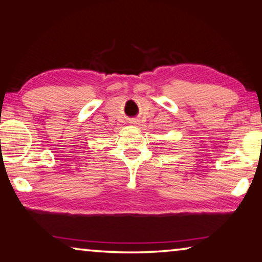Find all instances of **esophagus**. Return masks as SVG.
Here are the masks:
<instances>
[{"label": "esophagus", "mask_w": 262, "mask_h": 262, "mask_svg": "<svg viewBox=\"0 0 262 262\" xmlns=\"http://www.w3.org/2000/svg\"><path fill=\"white\" fill-rule=\"evenodd\" d=\"M139 123H140V122H139L138 120H135V118H130V120H129V124H132V125H139Z\"/></svg>", "instance_id": "obj_1"}]
</instances>
